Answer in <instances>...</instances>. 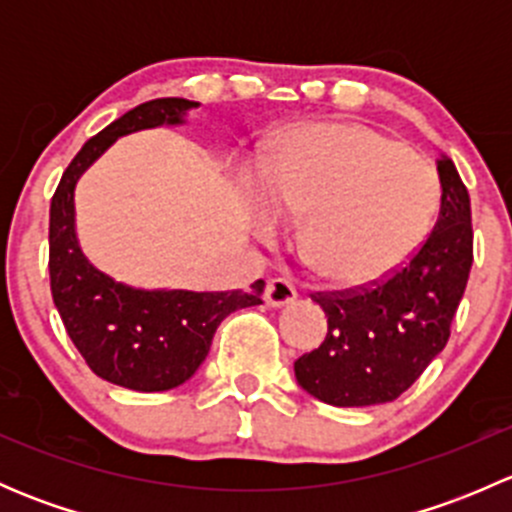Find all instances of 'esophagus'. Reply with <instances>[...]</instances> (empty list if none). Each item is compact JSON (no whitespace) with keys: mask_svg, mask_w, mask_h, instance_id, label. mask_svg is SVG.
<instances>
[{"mask_svg":"<svg viewBox=\"0 0 512 512\" xmlns=\"http://www.w3.org/2000/svg\"><path fill=\"white\" fill-rule=\"evenodd\" d=\"M297 299V289H294L292 280L287 277H270L265 287V302L270 307H285V304H292Z\"/></svg>","mask_w":512,"mask_h":512,"instance_id":"obj_1","label":"esophagus"}]
</instances>
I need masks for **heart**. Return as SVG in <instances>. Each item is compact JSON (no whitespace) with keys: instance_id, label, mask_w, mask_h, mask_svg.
I'll return each mask as SVG.
<instances>
[{"instance_id":"heart-1","label":"heart","mask_w":512,"mask_h":512,"mask_svg":"<svg viewBox=\"0 0 512 512\" xmlns=\"http://www.w3.org/2000/svg\"><path fill=\"white\" fill-rule=\"evenodd\" d=\"M265 223L301 220L299 255L334 285H366L416 250L441 200L426 158L361 123L292 136L262 168Z\"/></svg>"}]
</instances>
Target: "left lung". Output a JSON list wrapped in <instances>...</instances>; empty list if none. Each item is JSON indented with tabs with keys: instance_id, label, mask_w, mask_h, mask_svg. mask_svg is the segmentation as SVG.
Here are the masks:
<instances>
[{
	"instance_id": "8db88e82",
	"label": "left lung",
	"mask_w": 512,
	"mask_h": 512,
	"mask_svg": "<svg viewBox=\"0 0 512 512\" xmlns=\"http://www.w3.org/2000/svg\"><path fill=\"white\" fill-rule=\"evenodd\" d=\"M436 165L441 213L411 260L369 287L312 294L327 314V337L294 361V376L324 404L399 399L451 337L473 265L471 198L451 158Z\"/></svg>"
}]
</instances>
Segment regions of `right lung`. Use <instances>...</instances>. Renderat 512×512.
<instances>
[{
    "label": "right lung",
    "mask_w": 512,
    "mask_h": 512,
    "mask_svg": "<svg viewBox=\"0 0 512 512\" xmlns=\"http://www.w3.org/2000/svg\"><path fill=\"white\" fill-rule=\"evenodd\" d=\"M198 106L188 98H156L123 113L84 143L51 198V297L89 369L123 389L168 391L185 384L205 361L215 329L227 314L262 304V280L250 292L128 287L96 270L76 237L74 188L84 170L121 136L143 128L180 126L185 113Z\"/></svg>",
    "instance_id": "obj_1"
}]
</instances>
